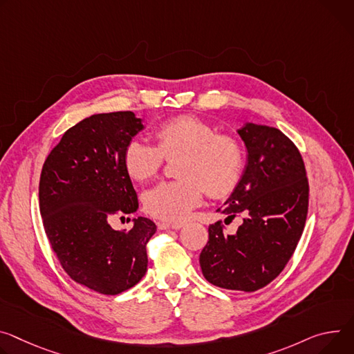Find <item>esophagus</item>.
<instances>
[{
  "mask_svg": "<svg viewBox=\"0 0 354 354\" xmlns=\"http://www.w3.org/2000/svg\"><path fill=\"white\" fill-rule=\"evenodd\" d=\"M183 226L182 223H158V229L159 230H168V229H172V230H179L180 227Z\"/></svg>",
  "mask_w": 354,
  "mask_h": 354,
  "instance_id": "1",
  "label": "esophagus"
}]
</instances>
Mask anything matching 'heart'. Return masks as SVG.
Segmentation results:
<instances>
[{
	"mask_svg": "<svg viewBox=\"0 0 354 354\" xmlns=\"http://www.w3.org/2000/svg\"><path fill=\"white\" fill-rule=\"evenodd\" d=\"M156 145L138 140L124 151V168L131 179L142 182L155 176L165 159L179 158L178 180L160 182L148 189L142 202L145 210L168 223L186 220L203 198H223L237 186L244 153L240 142L229 136H218L209 122L182 115L160 124L153 131Z\"/></svg>",
	"mask_w": 354,
	"mask_h": 354,
	"instance_id": "b5f03b06",
	"label": "heart"
}]
</instances>
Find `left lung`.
<instances>
[{"mask_svg": "<svg viewBox=\"0 0 354 354\" xmlns=\"http://www.w3.org/2000/svg\"><path fill=\"white\" fill-rule=\"evenodd\" d=\"M237 133L247 148V165L217 212L227 218L241 214L243 224L236 234H224L221 221L210 224L199 263L210 283L254 292L275 279L292 257L305 227L309 185L298 148L278 128L247 122Z\"/></svg>", "mask_w": 354, "mask_h": 354, "instance_id": "1", "label": "left lung"}]
</instances>
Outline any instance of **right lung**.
I'll return each instance as SVG.
<instances>
[{
  "instance_id": "obj_1",
  "label": "right lung",
  "mask_w": 354,
  "mask_h": 354,
  "mask_svg": "<svg viewBox=\"0 0 354 354\" xmlns=\"http://www.w3.org/2000/svg\"><path fill=\"white\" fill-rule=\"evenodd\" d=\"M142 128L133 111L90 115L63 134L41 172L39 210L55 255L73 281L104 295L140 282L156 232L147 217L134 218L130 232L109 223L138 209L124 151Z\"/></svg>"
}]
</instances>
